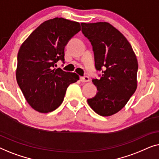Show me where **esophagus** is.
I'll return each instance as SVG.
<instances>
[{
    "label": "esophagus",
    "instance_id": "obj_1",
    "mask_svg": "<svg viewBox=\"0 0 159 159\" xmlns=\"http://www.w3.org/2000/svg\"><path fill=\"white\" fill-rule=\"evenodd\" d=\"M89 78L88 76H84L80 77V81L81 82H89Z\"/></svg>",
    "mask_w": 159,
    "mask_h": 159
}]
</instances>
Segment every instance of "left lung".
<instances>
[{
    "mask_svg": "<svg viewBox=\"0 0 159 159\" xmlns=\"http://www.w3.org/2000/svg\"><path fill=\"white\" fill-rule=\"evenodd\" d=\"M81 26L92 45L96 69L102 72L100 79L92 80L98 92L87 102L96 113L108 117L121 110L137 89V58L127 39L110 24Z\"/></svg>",
    "mask_w": 159,
    "mask_h": 159,
    "instance_id": "1",
    "label": "left lung"
}]
</instances>
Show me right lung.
Here are the masks:
<instances>
[{
	"label": "right lung",
	"mask_w": 159,
	"mask_h": 159,
	"mask_svg": "<svg viewBox=\"0 0 159 159\" xmlns=\"http://www.w3.org/2000/svg\"><path fill=\"white\" fill-rule=\"evenodd\" d=\"M80 31L79 22L55 18L40 24L21 44L16 76L26 102L36 111H54L69 85L79 80L76 73L54 68L59 60L64 63L65 47Z\"/></svg>",
	"instance_id": "add662e5"
}]
</instances>
